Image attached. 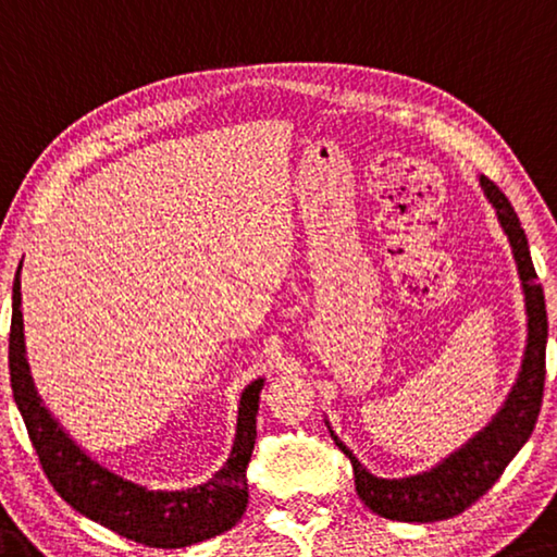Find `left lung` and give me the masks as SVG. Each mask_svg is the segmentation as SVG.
Listing matches in <instances>:
<instances>
[{"mask_svg":"<svg viewBox=\"0 0 557 557\" xmlns=\"http://www.w3.org/2000/svg\"><path fill=\"white\" fill-rule=\"evenodd\" d=\"M479 181L485 198L496 208L503 233L508 235L510 247H513L518 275L523 282L528 314L523 364H520L518 379L506 404L500 406V411L491 419L488 426L466 441L458 451L444 458L431 471L406 475V479H379L357 461V456L330 429L334 444L349 456L359 498L364 500L369 510H374L382 518L404 520V523H434V520H446L463 513L471 503L479 500L500 479L506 466L513 461V456L531 438L537 413H541L545 344H548V314H545L543 287L537 285L531 250H528V237L520 227L513 206L503 196L496 183L485 178V175H481Z\"/></svg>","mask_w":557,"mask_h":557,"instance_id":"1","label":"left lung"}]
</instances>
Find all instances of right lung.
<instances>
[{
    "mask_svg": "<svg viewBox=\"0 0 557 557\" xmlns=\"http://www.w3.org/2000/svg\"><path fill=\"white\" fill-rule=\"evenodd\" d=\"M22 270V264H20ZM16 270L12 287V330H9V376L14 401L39 463L57 493L78 513L96 520L128 541L151 548H185L220 535L243 518L247 506V463L255 448V417L264 379L245 386L237 406V429L227 463L208 483L188 491H148L121 479L78 448L59 426L34 389L24 349L22 285Z\"/></svg>",
    "mask_w": 557,
    "mask_h": 557,
    "instance_id": "1",
    "label": "right lung"
}]
</instances>
